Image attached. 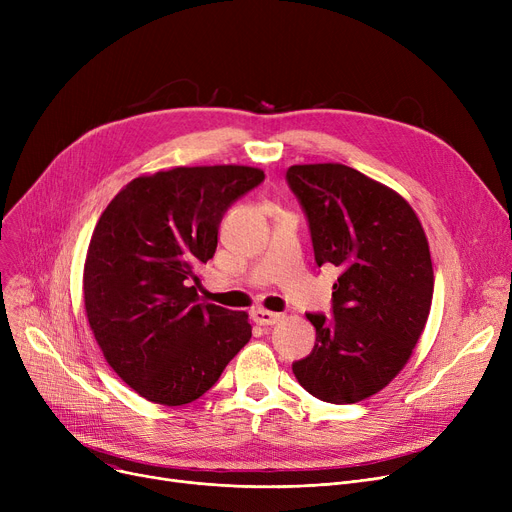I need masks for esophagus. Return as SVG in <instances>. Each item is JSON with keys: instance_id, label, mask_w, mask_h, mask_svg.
Returning <instances> with one entry per match:
<instances>
[{"instance_id": "34e87169", "label": "esophagus", "mask_w": 512, "mask_h": 512, "mask_svg": "<svg viewBox=\"0 0 512 512\" xmlns=\"http://www.w3.org/2000/svg\"><path fill=\"white\" fill-rule=\"evenodd\" d=\"M253 319H255V324H259V326H274L282 319V315L274 313V311H267V309H255Z\"/></svg>"}]
</instances>
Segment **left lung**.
Listing matches in <instances>:
<instances>
[{"instance_id": "obj_1", "label": "left lung", "mask_w": 512, "mask_h": 512, "mask_svg": "<svg viewBox=\"0 0 512 512\" xmlns=\"http://www.w3.org/2000/svg\"><path fill=\"white\" fill-rule=\"evenodd\" d=\"M311 232L317 267H338L332 315L307 313L313 351L294 378L324 402L353 405L392 382L425 328L434 267L411 205L342 164L286 170Z\"/></svg>"}]
</instances>
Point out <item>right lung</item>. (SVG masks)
Masks as SVG:
<instances>
[{
  "instance_id": "1",
  "label": "right lung",
  "mask_w": 512,
  "mask_h": 512,
  "mask_svg": "<svg viewBox=\"0 0 512 512\" xmlns=\"http://www.w3.org/2000/svg\"><path fill=\"white\" fill-rule=\"evenodd\" d=\"M265 180L247 166L174 168L128 182L105 207L85 263V307L105 361L143 398L203 396L251 338L247 313L199 303L197 272L228 207Z\"/></svg>"
}]
</instances>
